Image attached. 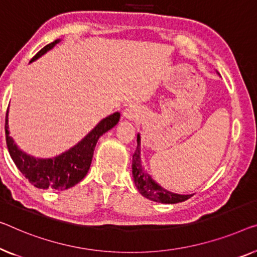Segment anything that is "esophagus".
Here are the masks:
<instances>
[{
	"label": "esophagus",
	"instance_id": "esophagus-1",
	"mask_svg": "<svg viewBox=\"0 0 257 257\" xmlns=\"http://www.w3.org/2000/svg\"><path fill=\"white\" fill-rule=\"evenodd\" d=\"M139 109H137L135 106H130L123 112V116L125 118H128V120H134V118L139 116Z\"/></svg>",
	"mask_w": 257,
	"mask_h": 257
}]
</instances>
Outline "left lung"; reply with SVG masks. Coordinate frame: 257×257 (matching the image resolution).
I'll list each match as a JSON object with an SVG mask.
<instances>
[{"mask_svg": "<svg viewBox=\"0 0 257 257\" xmlns=\"http://www.w3.org/2000/svg\"><path fill=\"white\" fill-rule=\"evenodd\" d=\"M133 177L135 186L137 187L140 193L144 197L149 198L153 202L166 203V204H174L188 200L193 195H180L174 194L172 191L164 189L159 186L155 180L149 175L142 167L141 162V136L137 135V148L135 153L133 155Z\"/></svg>", "mask_w": 257, "mask_h": 257, "instance_id": "left-lung-1", "label": "left lung"}]
</instances>
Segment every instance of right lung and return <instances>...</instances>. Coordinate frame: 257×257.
<instances>
[{"label": "right lung", "instance_id": "obj_1", "mask_svg": "<svg viewBox=\"0 0 257 257\" xmlns=\"http://www.w3.org/2000/svg\"><path fill=\"white\" fill-rule=\"evenodd\" d=\"M60 43V39L53 41L37 53L30 62H33L44 55L46 52L52 49ZM8 113L6 115V141L9 153L14 163L22 174L32 183L34 187L40 189H55L64 190L71 188L82 180L90 170L92 157H93L95 144L99 137L104 135L106 132L112 129L120 120V113L115 112L112 115L107 116L99 122L95 127L78 142L75 147L68 151L61 153L54 158L39 159L26 155L19 150L13 137L9 135V124H8Z\"/></svg>", "mask_w": 257, "mask_h": 257}]
</instances>
